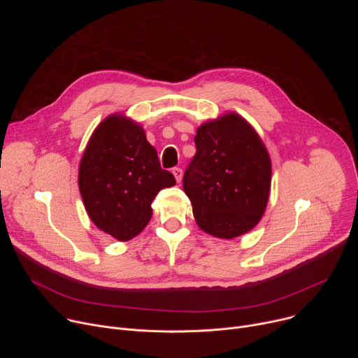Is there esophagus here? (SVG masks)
I'll return each mask as SVG.
<instances>
[{
	"instance_id": "esophagus-1",
	"label": "esophagus",
	"mask_w": 358,
	"mask_h": 358,
	"mask_svg": "<svg viewBox=\"0 0 358 358\" xmlns=\"http://www.w3.org/2000/svg\"><path fill=\"white\" fill-rule=\"evenodd\" d=\"M173 174H174L177 182H181V180H182V170L180 167H174L173 169Z\"/></svg>"
}]
</instances>
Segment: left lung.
I'll return each mask as SVG.
<instances>
[{
  "label": "left lung",
  "instance_id": "1",
  "mask_svg": "<svg viewBox=\"0 0 358 358\" xmlns=\"http://www.w3.org/2000/svg\"><path fill=\"white\" fill-rule=\"evenodd\" d=\"M194 141L182 188L198 227L222 239L246 234L261 221L269 198L272 164L265 144L236 113L201 124Z\"/></svg>",
  "mask_w": 358,
  "mask_h": 358
}]
</instances>
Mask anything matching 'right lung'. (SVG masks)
I'll return each mask as SVG.
<instances>
[{
	"mask_svg": "<svg viewBox=\"0 0 358 358\" xmlns=\"http://www.w3.org/2000/svg\"><path fill=\"white\" fill-rule=\"evenodd\" d=\"M79 191L92 222L117 241L138 235L157 192L176 178L160 166L141 126L112 115L93 131L79 164Z\"/></svg>",
	"mask_w": 358,
	"mask_h": 358,
	"instance_id": "obj_1",
	"label": "right lung"
}]
</instances>
